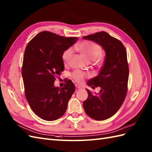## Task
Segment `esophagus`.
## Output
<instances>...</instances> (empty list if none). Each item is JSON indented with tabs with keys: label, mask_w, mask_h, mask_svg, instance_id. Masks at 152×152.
<instances>
[{
	"label": "esophagus",
	"mask_w": 152,
	"mask_h": 152,
	"mask_svg": "<svg viewBox=\"0 0 152 152\" xmlns=\"http://www.w3.org/2000/svg\"><path fill=\"white\" fill-rule=\"evenodd\" d=\"M75 86H76V87L77 88V89H81L82 88V87L81 86H80V85H78V84H76Z\"/></svg>",
	"instance_id": "esophagus-1"
}]
</instances>
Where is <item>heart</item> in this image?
<instances>
[{"instance_id": "1", "label": "heart", "mask_w": 152, "mask_h": 152, "mask_svg": "<svg viewBox=\"0 0 152 152\" xmlns=\"http://www.w3.org/2000/svg\"><path fill=\"white\" fill-rule=\"evenodd\" d=\"M76 50L80 52L88 61H94L102 55V48L100 45L91 42L83 41L76 45ZM72 56L71 48H68L63 52L62 59L65 64H67ZM87 74L80 70H75L72 74V78L77 83H81L83 81L85 77L87 76Z\"/></svg>"}]
</instances>
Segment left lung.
I'll use <instances>...</instances> for the list:
<instances>
[{
  "label": "left lung",
  "instance_id": "8db88e82",
  "mask_svg": "<svg viewBox=\"0 0 152 152\" xmlns=\"http://www.w3.org/2000/svg\"><path fill=\"white\" fill-rule=\"evenodd\" d=\"M99 45L105 57L99 74L87 82L88 86L100 87L98 94L86 89L88 98L83 106L86 114L96 121H104L118 111L124 101L128 87L129 67L126 48L121 41L105 31L83 37Z\"/></svg>",
  "mask_w": 152,
  "mask_h": 152
}]
</instances>
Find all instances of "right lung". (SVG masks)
<instances>
[{
	"label": "right lung",
	"mask_w": 152,
	"mask_h": 152,
	"mask_svg": "<svg viewBox=\"0 0 152 152\" xmlns=\"http://www.w3.org/2000/svg\"><path fill=\"white\" fill-rule=\"evenodd\" d=\"M77 40L43 31L26 46L22 68L25 96L32 111L45 121H56L64 115L75 91L71 80L62 88L55 87L54 82L64 70L63 52Z\"/></svg>",
	"instance_id": "obj_1"
}]
</instances>
